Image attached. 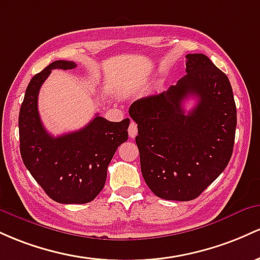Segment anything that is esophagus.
I'll return each instance as SVG.
<instances>
[{"label": "esophagus", "mask_w": 260, "mask_h": 260, "mask_svg": "<svg viewBox=\"0 0 260 260\" xmlns=\"http://www.w3.org/2000/svg\"><path fill=\"white\" fill-rule=\"evenodd\" d=\"M129 136L131 139L135 138L136 135H138V124H136L135 121H131L130 125H129Z\"/></svg>", "instance_id": "esophagus-1"}]
</instances>
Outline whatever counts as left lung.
<instances>
[{
	"label": "left lung",
	"mask_w": 260,
	"mask_h": 260,
	"mask_svg": "<svg viewBox=\"0 0 260 260\" xmlns=\"http://www.w3.org/2000/svg\"><path fill=\"white\" fill-rule=\"evenodd\" d=\"M186 75L159 94L140 98L129 114L138 124L142 177L166 200L198 198L227 167L237 110L229 77L204 54L186 55ZM198 103L185 113L182 102Z\"/></svg>",
	"instance_id": "8db88e82"
}]
</instances>
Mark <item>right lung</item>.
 I'll list each match as a JSON object with an SVG mask.
<instances>
[{
    "label": "right lung",
    "instance_id": "add662e5",
    "mask_svg": "<svg viewBox=\"0 0 260 260\" xmlns=\"http://www.w3.org/2000/svg\"><path fill=\"white\" fill-rule=\"evenodd\" d=\"M74 61L57 60L29 82L19 110V148L23 163L46 194L61 204H86L106 184L116 148L127 140L130 119L114 122L98 114L86 126L50 135L40 120L38 94L51 70H72Z\"/></svg>",
    "mask_w": 260,
    "mask_h": 260
}]
</instances>
